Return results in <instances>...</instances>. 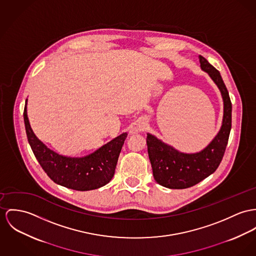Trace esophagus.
Instances as JSON below:
<instances>
[{"instance_id": "34e87169", "label": "esophagus", "mask_w": 256, "mask_h": 256, "mask_svg": "<svg viewBox=\"0 0 256 256\" xmlns=\"http://www.w3.org/2000/svg\"><path fill=\"white\" fill-rule=\"evenodd\" d=\"M146 126H147V120H140L134 126H132L130 128V134H138L140 132H143L145 130Z\"/></svg>"}]
</instances>
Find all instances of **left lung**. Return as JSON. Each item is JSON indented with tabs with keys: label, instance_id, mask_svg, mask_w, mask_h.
I'll return each mask as SVG.
<instances>
[{
	"label": "left lung",
	"instance_id": "1",
	"mask_svg": "<svg viewBox=\"0 0 256 256\" xmlns=\"http://www.w3.org/2000/svg\"><path fill=\"white\" fill-rule=\"evenodd\" d=\"M200 68L208 73L220 90L223 100V118L219 132L200 151L184 153L174 146L147 134L148 155L153 176L160 185L170 189L194 186L216 170L224 156L232 126V103L226 86L216 70L206 59L198 56Z\"/></svg>",
	"mask_w": 256,
	"mask_h": 256
}]
</instances>
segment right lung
<instances>
[{"label": "right lung", "mask_w": 256, "mask_h": 256, "mask_svg": "<svg viewBox=\"0 0 256 256\" xmlns=\"http://www.w3.org/2000/svg\"><path fill=\"white\" fill-rule=\"evenodd\" d=\"M23 116L31 149L44 172L54 182L69 189L88 191L98 189L111 181L126 132L112 139L90 155L67 157L50 149L36 136L27 115V99Z\"/></svg>", "instance_id": "1"}]
</instances>
